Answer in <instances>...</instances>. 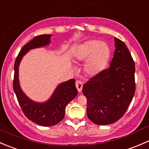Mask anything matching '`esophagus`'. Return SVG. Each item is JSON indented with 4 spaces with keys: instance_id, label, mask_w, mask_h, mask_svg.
<instances>
[{
    "instance_id": "1",
    "label": "esophagus",
    "mask_w": 149,
    "mask_h": 149,
    "mask_svg": "<svg viewBox=\"0 0 149 149\" xmlns=\"http://www.w3.org/2000/svg\"><path fill=\"white\" fill-rule=\"evenodd\" d=\"M76 88H77L78 91H79V92H81L82 90V87H83V83H82L81 81L77 80L76 81Z\"/></svg>"
}]
</instances>
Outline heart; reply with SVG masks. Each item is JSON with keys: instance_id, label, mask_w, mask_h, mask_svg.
Segmentation results:
<instances>
[{"instance_id": "obj_1", "label": "heart", "mask_w": 149, "mask_h": 149, "mask_svg": "<svg viewBox=\"0 0 149 149\" xmlns=\"http://www.w3.org/2000/svg\"><path fill=\"white\" fill-rule=\"evenodd\" d=\"M76 60L86 61L85 71L94 76L102 70L109 57V49L104 42L98 40H89L79 47L76 52Z\"/></svg>"}]
</instances>
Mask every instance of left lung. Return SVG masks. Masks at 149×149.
Instances as JSON below:
<instances>
[{
	"label": "left lung",
	"instance_id": "obj_1",
	"mask_svg": "<svg viewBox=\"0 0 149 149\" xmlns=\"http://www.w3.org/2000/svg\"><path fill=\"white\" fill-rule=\"evenodd\" d=\"M115 50L108 68L84 84L87 116L94 124L105 125L124 115L136 91L135 63L125 44L115 37Z\"/></svg>",
	"mask_w": 149,
	"mask_h": 149
}]
</instances>
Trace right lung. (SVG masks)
I'll use <instances>...</instances> for the list:
<instances>
[{
	"mask_svg": "<svg viewBox=\"0 0 149 149\" xmlns=\"http://www.w3.org/2000/svg\"><path fill=\"white\" fill-rule=\"evenodd\" d=\"M50 34L36 36L19 52L14 63V77L13 87L19 105L25 116L36 124L42 126H52L58 124L65 117V107L76 97L78 90L75 79L59 84L49 100L44 103H37L29 99L21 89L19 81V65L22 57L29 49L49 45Z\"/></svg>",
	"mask_w": 149,
	"mask_h": 149,
	"instance_id": "1",
	"label": "right lung"
}]
</instances>
